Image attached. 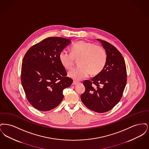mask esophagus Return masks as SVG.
I'll use <instances>...</instances> for the list:
<instances>
[{
	"label": "esophagus",
	"instance_id": "34e87169",
	"mask_svg": "<svg viewBox=\"0 0 149 149\" xmlns=\"http://www.w3.org/2000/svg\"><path fill=\"white\" fill-rule=\"evenodd\" d=\"M78 83H79V82H78V81H73V83H72V85H77V84H78Z\"/></svg>",
	"mask_w": 149,
	"mask_h": 149
}]
</instances>
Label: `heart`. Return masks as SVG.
Instances as JSON below:
<instances>
[{
  "mask_svg": "<svg viewBox=\"0 0 149 149\" xmlns=\"http://www.w3.org/2000/svg\"><path fill=\"white\" fill-rule=\"evenodd\" d=\"M71 53L63 51L60 53L59 59L66 70L73 67L75 59L78 60L79 66L68 73L69 77L77 80H82L92 75L99 73L106 64L107 56L105 50L101 46L85 41L75 43L70 48Z\"/></svg>",
  "mask_w": 149,
  "mask_h": 149,
  "instance_id": "1",
  "label": "heart"
}]
</instances>
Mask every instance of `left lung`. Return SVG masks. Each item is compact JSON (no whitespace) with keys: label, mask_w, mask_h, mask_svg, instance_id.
Wrapping results in <instances>:
<instances>
[{"label":"left lung","mask_w":149,"mask_h":149,"mask_svg":"<svg viewBox=\"0 0 149 149\" xmlns=\"http://www.w3.org/2000/svg\"><path fill=\"white\" fill-rule=\"evenodd\" d=\"M97 40L106 50V64L91 80L84 81L85 91L81 95V100L89 109L104 113L112 109L121 99L126 85L127 71L120 52L111 43Z\"/></svg>","instance_id":"8db88e82"}]
</instances>
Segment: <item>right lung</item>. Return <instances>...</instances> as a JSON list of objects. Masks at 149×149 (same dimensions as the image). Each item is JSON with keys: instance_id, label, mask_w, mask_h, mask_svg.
<instances>
[{"instance_id": "1", "label": "right lung", "mask_w": 149, "mask_h": 149, "mask_svg": "<svg viewBox=\"0 0 149 149\" xmlns=\"http://www.w3.org/2000/svg\"><path fill=\"white\" fill-rule=\"evenodd\" d=\"M70 42L60 37H48L32 46L23 57L22 85L29 103L39 111L58 106L64 98L63 90L72 83L59 59Z\"/></svg>"}]
</instances>
